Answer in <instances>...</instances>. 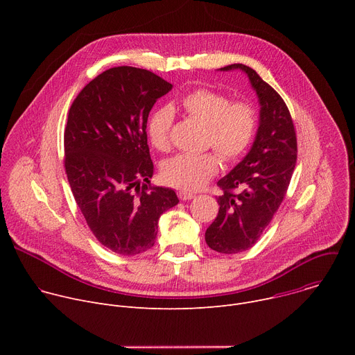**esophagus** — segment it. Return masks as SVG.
I'll list each match as a JSON object with an SVG mask.
<instances>
[{
  "label": "esophagus",
  "instance_id": "1",
  "mask_svg": "<svg viewBox=\"0 0 355 355\" xmlns=\"http://www.w3.org/2000/svg\"><path fill=\"white\" fill-rule=\"evenodd\" d=\"M195 195L192 193V192H187V191H178V198L181 199V200H189V199H192Z\"/></svg>",
  "mask_w": 355,
  "mask_h": 355
}]
</instances>
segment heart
<instances>
[{"mask_svg": "<svg viewBox=\"0 0 355 355\" xmlns=\"http://www.w3.org/2000/svg\"><path fill=\"white\" fill-rule=\"evenodd\" d=\"M182 110L192 118L207 125L205 146L212 147L225 163L237 162L250 147L257 129V112L250 103L198 88L181 99ZM174 111L164 105L157 108L147 121L150 143L160 151L170 148V135ZM219 171V159L212 151L200 155H178L163 166L167 184L181 189H199Z\"/></svg>", "mask_w": 355, "mask_h": 355, "instance_id": "b5f03b06", "label": "heart"}]
</instances>
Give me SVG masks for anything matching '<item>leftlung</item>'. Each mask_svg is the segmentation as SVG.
I'll return each mask as SVG.
<instances>
[{"label":"left lung","instance_id":"left-lung-1","mask_svg":"<svg viewBox=\"0 0 355 355\" xmlns=\"http://www.w3.org/2000/svg\"><path fill=\"white\" fill-rule=\"evenodd\" d=\"M220 70L244 71L261 107L257 135L250 151L218 181L223 191L218 196L220 208L205 233L207 244L212 250L236 254L257 243L278 211L296 164L297 144L289 110L270 84L240 63Z\"/></svg>","mask_w":355,"mask_h":355}]
</instances>
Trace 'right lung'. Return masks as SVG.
I'll list each match as a JSON object with an SVG mask.
<instances>
[{
    "mask_svg": "<svg viewBox=\"0 0 355 355\" xmlns=\"http://www.w3.org/2000/svg\"><path fill=\"white\" fill-rule=\"evenodd\" d=\"M173 85L144 69L121 66L89 81L64 129V168L96 240L121 256L155 245L160 216L178 204L171 188L150 185L147 118Z\"/></svg>",
    "mask_w": 355,
    "mask_h": 355,
    "instance_id": "1",
    "label": "right lung"
}]
</instances>
